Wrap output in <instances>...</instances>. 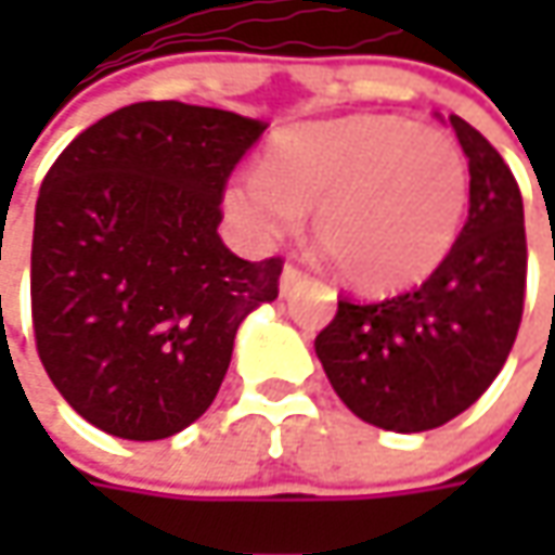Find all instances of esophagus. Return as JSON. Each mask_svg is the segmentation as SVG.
Returning <instances> with one entry per match:
<instances>
[{"label": "esophagus", "mask_w": 555, "mask_h": 555, "mask_svg": "<svg viewBox=\"0 0 555 555\" xmlns=\"http://www.w3.org/2000/svg\"><path fill=\"white\" fill-rule=\"evenodd\" d=\"M309 281V274L302 271V268H296V266H284V274H281V293L284 296H289L293 289L296 287H302Z\"/></svg>", "instance_id": "34e87169"}]
</instances>
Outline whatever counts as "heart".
I'll return each instance as SVG.
<instances>
[{
	"mask_svg": "<svg viewBox=\"0 0 555 555\" xmlns=\"http://www.w3.org/2000/svg\"><path fill=\"white\" fill-rule=\"evenodd\" d=\"M469 201L460 144L398 117L306 122L268 144L262 172L228 184L224 206L249 244H274L311 212V234L364 293L429 278L451 253Z\"/></svg>",
	"mask_w": 555,
	"mask_h": 555,
	"instance_id": "obj_1",
	"label": "heart"
}]
</instances>
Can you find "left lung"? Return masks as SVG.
<instances>
[{
  "label": "left lung",
  "instance_id": "obj_1",
  "mask_svg": "<svg viewBox=\"0 0 555 555\" xmlns=\"http://www.w3.org/2000/svg\"><path fill=\"white\" fill-rule=\"evenodd\" d=\"M469 157V216L448 259L379 302L343 296L314 352L333 392L364 423L426 433L476 404L506 364L522 324L525 209L491 141L451 117Z\"/></svg>",
  "mask_w": 555,
  "mask_h": 555
}]
</instances>
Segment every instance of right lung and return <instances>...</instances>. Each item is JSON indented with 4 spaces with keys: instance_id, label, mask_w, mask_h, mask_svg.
Instances as JSON below:
<instances>
[{
    "instance_id": "1",
    "label": "right lung",
    "mask_w": 555,
    "mask_h": 555,
    "mask_svg": "<svg viewBox=\"0 0 555 555\" xmlns=\"http://www.w3.org/2000/svg\"><path fill=\"white\" fill-rule=\"evenodd\" d=\"M266 122L139 101L79 132L46 172L30 253L36 352L82 420L157 441L206 414L284 259L219 237L224 184Z\"/></svg>"
}]
</instances>
